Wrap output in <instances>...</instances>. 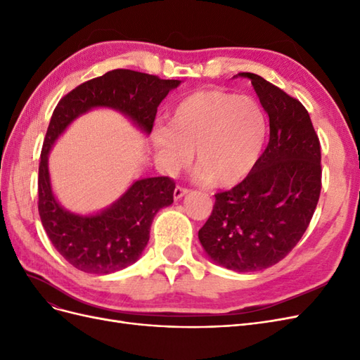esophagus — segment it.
Segmentation results:
<instances>
[{
    "label": "esophagus",
    "instance_id": "esophagus-1",
    "mask_svg": "<svg viewBox=\"0 0 360 360\" xmlns=\"http://www.w3.org/2000/svg\"><path fill=\"white\" fill-rule=\"evenodd\" d=\"M189 192L188 188H183V186H177L176 189H174V198L176 200H180L181 197H184Z\"/></svg>",
    "mask_w": 360,
    "mask_h": 360
}]
</instances>
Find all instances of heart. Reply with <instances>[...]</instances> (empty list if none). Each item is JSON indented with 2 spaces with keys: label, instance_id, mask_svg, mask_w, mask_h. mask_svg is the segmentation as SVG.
Segmentation results:
<instances>
[{
  "label": "heart",
  "instance_id": "heart-1",
  "mask_svg": "<svg viewBox=\"0 0 360 360\" xmlns=\"http://www.w3.org/2000/svg\"><path fill=\"white\" fill-rule=\"evenodd\" d=\"M269 132L267 115L254 97L224 90H201L184 97L168 127L151 132L163 165L177 171L195 150V171L216 188L245 180L258 163Z\"/></svg>",
  "mask_w": 360,
  "mask_h": 360
}]
</instances>
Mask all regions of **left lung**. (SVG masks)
I'll return each instance as SVG.
<instances>
[{"label": "left lung", "instance_id": "8db88e82", "mask_svg": "<svg viewBox=\"0 0 360 360\" xmlns=\"http://www.w3.org/2000/svg\"><path fill=\"white\" fill-rule=\"evenodd\" d=\"M269 114L270 139L249 176L214 195L198 238L216 264L257 271L285 258L312 219L321 191V148L297 99L255 73L243 72Z\"/></svg>", "mask_w": 360, "mask_h": 360}]
</instances>
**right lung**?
Masks as SVG:
<instances>
[{"mask_svg": "<svg viewBox=\"0 0 360 360\" xmlns=\"http://www.w3.org/2000/svg\"><path fill=\"white\" fill-rule=\"evenodd\" d=\"M181 81L115 69L68 93L53 110L43 141L39 165V214L58 254L85 274H114L134 264L150 238L155 214L174 201L176 183L169 177L136 180L122 198L103 212L81 216L64 210L51 189L48 155L56 139L76 117L106 106L127 115L150 134L158 106Z\"/></svg>", "mask_w": 360, "mask_h": 360, "instance_id": "1", "label": "right lung"}]
</instances>
